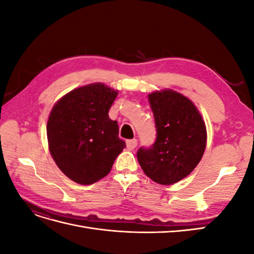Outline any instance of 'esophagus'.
Returning <instances> with one entry per match:
<instances>
[{"label": "esophagus", "instance_id": "1", "mask_svg": "<svg viewBox=\"0 0 254 254\" xmlns=\"http://www.w3.org/2000/svg\"><path fill=\"white\" fill-rule=\"evenodd\" d=\"M136 145H137V140H136V139L127 140V142H126V146H127V148H128L129 150L134 149V148L136 147Z\"/></svg>", "mask_w": 254, "mask_h": 254}]
</instances>
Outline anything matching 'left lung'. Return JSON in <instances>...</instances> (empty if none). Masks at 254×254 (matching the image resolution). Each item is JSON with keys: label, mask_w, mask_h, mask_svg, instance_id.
Returning a JSON list of instances; mask_svg holds the SVG:
<instances>
[{"label": "left lung", "mask_w": 254, "mask_h": 254, "mask_svg": "<svg viewBox=\"0 0 254 254\" xmlns=\"http://www.w3.org/2000/svg\"><path fill=\"white\" fill-rule=\"evenodd\" d=\"M149 104L155 118L156 141L139 148L137 161L151 180L168 186L186 178L200 162L206 130L195 105L172 90L153 92Z\"/></svg>", "instance_id": "obj_1"}]
</instances>
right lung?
<instances>
[{
    "label": "right lung",
    "mask_w": 254,
    "mask_h": 254,
    "mask_svg": "<svg viewBox=\"0 0 254 254\" xmlns=\"http://www.w3.org/2000/svg\"><path fill=\"white\" fill-rule=\"evenodd\" d=\"M118 92L104 83L71 91L54 106L48 121L50 151L66 177L83 186L104 178L126 147L109 109Z\"/></svg>",
    "instance_id": "1"
}]
</instances>
